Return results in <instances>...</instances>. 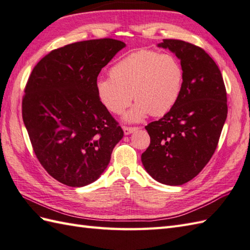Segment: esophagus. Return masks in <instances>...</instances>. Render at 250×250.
Here are the masks:
<instances>
[{
  "instance_id": "esophagus-1",
  "label": "esophagus",
  "mask_w": 250,
  "mask_h": 250,
  "mask_svg": "<svg viewBox=\"0 0 250 250\" xmlns=\"http://www.w3.org/2000/svg\"><path fill=\"white\" fill-rule=\"evenodd\" d=\"M137 129H139L138 127H127V126H123V130L125 135H130L131 132L136 131Z\"/></svg>"
}]
</instances>
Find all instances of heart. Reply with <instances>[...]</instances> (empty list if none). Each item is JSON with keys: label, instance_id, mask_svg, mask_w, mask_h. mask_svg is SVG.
Masks as SVG:
<instances>
[{"label": "heart", "instance_id": "1", "mask_svg": "<svg viewBox=\"0 0 250 250\" xmlns=\"http://www.w3.org/2000/svg\"><path fill=\"white\" fill-rule=\"evenodd\" d=\"M109 76L96 81L99 101L109 112L121 115L134 97L137 103L126 115L132 123L148 113L160 116L169 112L180 97L184 70L174 55L141 49L116 62Z\"/></svg>", "mask_w": 250, "mask_h": 250}]
</instances>
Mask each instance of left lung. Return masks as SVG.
<instances>
[{"label":"left lung","instance_id":"8db88e82","mask_svg":"<svg viewBox=\"0 0 250 250\" xmlns=\"http://www.w3.org/2000/svg\"><path fill=\"white\" fill-rule=\"evenodd\" d=\"M158 47L181 60L184 80L172 109L146 126L151 143L141 160L154 180L177 186L212 158L228 113L227 92L218 66L202 48L179 40H164Z\"/></svg>","mask_w":250,"mask_h":250}]
</instances>
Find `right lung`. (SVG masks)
Masks as SVG:
<instances>
[{
  "mask_svg": "<svg viewBox=\"0 0 250 250\" xmlns=\"http://www.w3.org/2000/svg\"><path fill=\"white\" fill-rule=\"evenodd\" d=\"M126 45L112 38L52 50L33 68L22 119L33 149L53 179L70 187L91 184L110 163L124 131L97 96V77Z\"/></svg>",
  "mask_w": 250,
  "mask_h": 250,
  "instance_id": "1",
  "label": "right lung"
}]
</instances>
